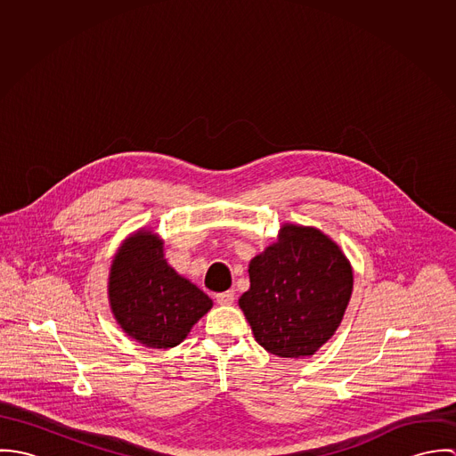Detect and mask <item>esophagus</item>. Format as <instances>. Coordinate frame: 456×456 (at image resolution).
<instances>
[{
	"instance_id": "34e87169",
	"label": "esophagus",
	"mask_w": 456,
	"mask_h": 456,
	"mask_svg": "<svg viewBox=\"0 0 456 456\" xmlns=\"http://www.w3.org/2000/svg\"><path fill=\"white\" fill-rule=\"evenodd\" d=\"M216 300L219 305H232L235 302V293L232 289L228 291H223V293H217L216 295Z\"/></svg>"
}]
</instances>
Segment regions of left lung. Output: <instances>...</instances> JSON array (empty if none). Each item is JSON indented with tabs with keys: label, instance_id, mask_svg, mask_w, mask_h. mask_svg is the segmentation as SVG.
<instances>
[{
	"label": "left lung",
	"instance_id": "left-lung-1",
	"mask_svg": "<svg viewBox=\"0 0 456 456\" xmlns=\"http://www.w3.org/2000/svg\"><path fill=\"white\" fill-rule=\"evenodd\" d=\"M239 298L256 342L281 358L316 354L340 325L353 293L342 249L314 226L284 223L277 240L249 261Z\"/></svg>",
	"mask_w": 456,
	"mask_h": 456
}]
</instances>
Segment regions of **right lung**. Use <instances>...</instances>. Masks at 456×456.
I'll list each match as a JSON object with an SVG mask.
<instances>
[{
  "mask_svg": "<svg viewBox=\"0 0 456 456\" xmlns=\"http://www.w3.org/2000/svg\"><path fill=\"white\" fill-rule=\"evenodd\" d=\"M109 304L123 331L142 346H179L212 300L165 260L163 239L140 228L118 249L109 272Z\"/></svg>",
  "mask_w": 456,
  "mask_h": 456,
  "instance_id": "obj_1",
  "label": "right lung"
}]
</instances>
